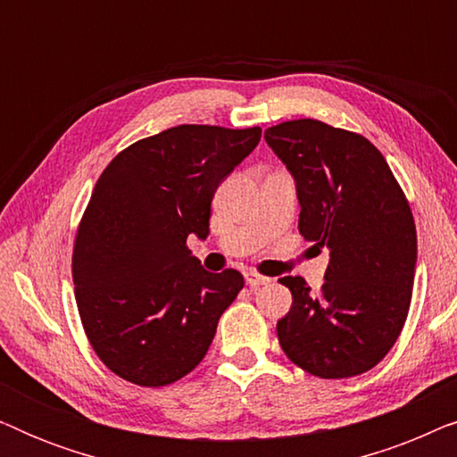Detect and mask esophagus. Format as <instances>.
Returning <instances> with one entry per match:
<instances>
[{
    "instance_id": "esophagus-1",
    "label": "esophagus",
    "mask_w": 457,
    "mask_h": 457,
    "mask_svg": "<svg viewBox=\"0 0 457 457\" xmlns=\"http://www.w3.org/2000/svg\"><path fill=\"white\" fill-rule=\"evenodd\" d=\"M245 280H247L249 287H262V285L270 283V278L262 277V274H258L255 270H247L245 272Z\"/></svg>"
}]
</instances>
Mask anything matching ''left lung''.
Returning a JSON list of instances; mask_svg holds the SVG:
<instances>
[{
  "label": "left lung",
  "mask_w": 457,
  "mask_h": 457,
  "mask_svg": "<svg viewBox=\"0 0 457 457\" xmlns=\"http://www.w3.org/2000/svg\"><path fill=\"white\" fill-rule=\"evenodd\" d=\"M264 137L295 179L299 233L330 252L318 295L302 277L278 278L293 295L278 343L314 377H358L389 353L408 318L418 252L410 204L366 137L312 118Z\"/></svg>",
  "instance_id": "obj_1"
}]
</instances>
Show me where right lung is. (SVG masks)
<instances>
[{
    "mask_svg": "<svg viewBox=\"0 0 457 457\" xmlns=\"http://www.w3.org/2000/svg\"><path fill=\"white\" fill-rule=\"evenodd\" d=\"M260 137V127L180 124L122 149L99 177L74 239V295L91 347L129 383L189 374L243 289L233 268L205 270L187 237H208L218 185Z\"/></svg>",
    "mask_w": 457,
    "mask_h": 457,
    "instance_id": "1",
    "label": "right lung"
}]
</instances>
